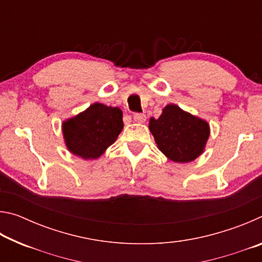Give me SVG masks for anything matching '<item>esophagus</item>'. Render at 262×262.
Masks as SVG:
<instances>
[{
  "instance_id": "1",
  "label": "esophagus",
  "mask_w": 262,
  "mask_h": 262,
  "mask_svg": "<svg viewBox=\"0 0 262 262\" xmlns=\"http://www.w3.org/2000/svg\"><path fill=\"white\" fill-rule=\"evenodd\" d=\"M133 119H134L135 122L143 123L145 121V119H147V117H145L144 113H135L133 115Z\"/></svg>"
}]
</instances>
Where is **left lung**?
<instances>
[{
    "label": "left lung",
    "instance_id": "left-lung-1",
    "mask_svg": "<svg viewBox=\"0 0 262 262\" xmlns=\"http://www.w3.org/2000/svg\"><path fill=\"white\" fill-rule=\"evenodd\" d=\"M149 129L158 149L177 163L196 159L205 150L210 134L207 121L174 104L166 105L158 119H150Z\"/></svg>",
    "mask_w": 262,
    "mask_h": 262
}]
</instances>
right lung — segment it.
<instances>
[{
	"label": "right lung",
	"instance_id": "add662e5",
	"mask_svg": "<svg viewBox=\"0 0 262 262\" xmlns=\"http://www.w3.org/2000/svg\"><path fill=\"white\" fill-rule=\"evenodd\" d=\"M123 128L122 111L95 103L62 123L68 150L83 159L99 158Z\"/></svg>",
	"mask_w": 262,
	"mask_h": 262
}]
</instances>
